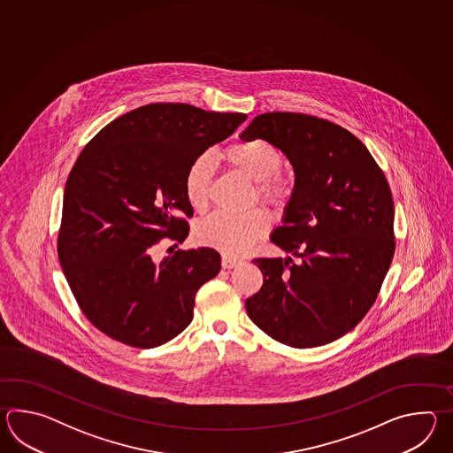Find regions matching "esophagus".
<instances>
[{"label":"esophagus","instance_id":"esophagus-1","mask_svg":"<svg viewBox=\"0 0 453 453\" xmlns=\"http://www.w3.org/2000/svg\"><path fill=\"white\" fill-rule=\"evenodd\" d=\"M236 265H240V260L233 259V257H228V256H223L222 257V267L223 269H234Z\"/></svg>","mask_w":453,"mask_h":453}]
</instances>
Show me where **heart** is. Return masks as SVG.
Returning a JSON list of instances; mask_svg holds the SVG:
<instances>
[{
  "mask_svg": "<svg viewBox=\"0 0 453 453\" xmlns=\"http://www.w3.org/2000/svg\"><path fill=\"white\" fill-rule=\"evenodd\" d=\"M223 158L231 170L256 183V197L273 209H283L291 199V178L280 172L283 155L264 139H250L230 145ZM213 178L211 154L194 158L184 173V196L194 211L203 212L209 203ZM267 230V217L260 211L242 215L217 212L196 226V238L203 244L234 257L250 250Z\"/></svg>",
  "mask_w": 453,
  "mask_h": 453,
  "instance_id": "heart-1",
  "label": "heart"
}]
</instances>
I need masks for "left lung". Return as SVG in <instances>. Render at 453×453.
Here are the masks:
<instances>
[{
  "label": "left lung",
  "instance_id": "1",
  "mask_svg": "<svg viewBox=\"0 0 453 453\" xmlns=\"http://www.w3.org/2000/svg\"><path fill=\"white\" fill-rule=\"evenodd\" d=\"M280 149L295 170L281 226L270 241L298 257H260L250 320L293 348L343 337L374 304L395 252L394 199L366 145L318 116L272 111L240 135Z\"/></svg>",
  "mask_w": 453,
  "mask_h": 453
}]
</instances>
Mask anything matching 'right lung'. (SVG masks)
Masks as SVG:
<instances>
[{
  "label": "right lung",
  "instance_id": "1",
  "mask_svg": "<svg viewBox=\"0 0 453 453\" xmlns=\"http://www.w3.org/2000/svg\"><path fill=\"white\" fill-rule=\"evenodd\" d=\"M246 118L150 104L113 119L79 155L65 188L58 257L79 308L108 337L160 347L191 324L196 293L220 272V254L178 250L155 262L152 250L164 238H188L184 173Z\"/></svg>",
  "mask_w": 453,
  "mask_h": 453
}]
</instances>
